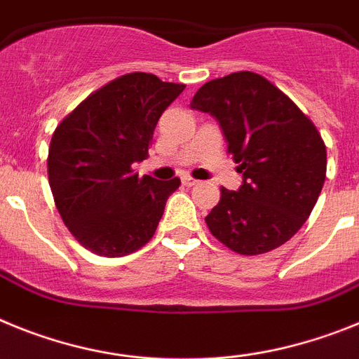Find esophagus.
Here are the masks:
<instances>
[{
    "label": "esophagus",
    "mask_w": 359,
    "mask_h": 359,
    "mask_svg": "<svg viewBox=\"0 0 359 359\" xmlns=\"http://www.w3.org/2000/svg\"><path fill=\"white\" fill-rule=\"evenodd\" d=\"M182 184H184V186H188V188H191V186H197L198 180L193 179V177H189V175H184L182 177Z\"/></svg>",
    "instance_id": "obj_1"
}]
</instances>
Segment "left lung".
I'll return each instance as SVG.
<instances>
[{
	"label": "left lung",
	"mask_w": 359,
	"mask_h": 359,
	"mask_svg": "<svg viewBox=\"0 0 359 359\" xmlns=\"http://www.w3.org/2000/svg\"><path fill=\"white\" fill-rule=\"evenodd\" d=\"M193 110L213 115L244 180L220 189L205 217L211 235L238 255H262L285 244L316 204L327 151L316 126L266 77L235 72L205 83Z\"/></svg>",
	"instance_id": "left-lung-1"
}]
</instances>
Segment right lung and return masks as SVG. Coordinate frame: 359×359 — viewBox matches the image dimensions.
Returning <instances> with one entry per match:
<instances>
[{
    "instance_id": "obj_1",
    "label": "right lung",
    "mask_w": 359,
    "mask_h": 359,
    "mask_svg": "<svg viewBox=\"0 0 359 359\" xmlns=\"http://www.w3.org/2000/svg\"><path fill=\"white\" fill-rule=\"evenodd\" d=\"M186 85L135 72L93 92L55 128L48 182L55 208L83 248L124 257L154 236L180 179L133 173L148 157L158 117Z\"/></svg>"
}]
</instances>
